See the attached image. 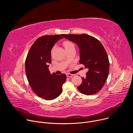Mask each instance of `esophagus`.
Wrapping results in <instances>:
<instances>
[{"label":"esophagus","mask_w":133,"mask_h":133,"mask_svg":"<svg viewBox=\"0 0 133 133\" xmlns=\"http://www.w3.org/2000/svg\"><path fill=\"white\" fill-rule=\"evenodd\" d=\"M66 76H67V77H72L74 76L75 75H74V74H71L67 73V74H66Z\"/></svg>","instance_id":"esophagus-1"}]
</instances>
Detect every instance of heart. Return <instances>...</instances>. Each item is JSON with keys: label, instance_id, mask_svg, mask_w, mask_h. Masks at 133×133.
Instances as JSON below:
<instances>
[{"label": "heart", "instance_id": "b5f03b06", "mask_svg": "<svg viewBox=\"0 0 133 133\" xmlns=\"http://www.w3.org/2000/svg\"><path fill=\"white\" fill-rule=\"evenodd\" d=\"M63 45L65 47V48L66 50L68 49V48H70V47H71L74 46V44L71 42H69V41H65V42H64L63 43Z\"/></svg>", "mask_w": 133, "mask_h": 133}]
</instances>
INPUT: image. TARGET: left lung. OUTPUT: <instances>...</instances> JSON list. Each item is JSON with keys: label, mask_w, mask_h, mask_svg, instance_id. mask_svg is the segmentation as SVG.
Here are the masks:
<instances>
[{"label": "left lung", "mask_w": 133, "mask_h": 133, "mask_svg": "<svg viewBox=\"0 0 133 133\" xmlns=\"http://www.w3.org/2000/svg\"><path fill=\"white\" fill-rule=\"evenodd\" d=\"M64 38L76 44L79 48V64L88 68L86 77L78 90L86 95L99 91L107 80L109 70L107 54L102 43L95 38L86 34L63 35Z\"/></svg>", "instance_id": "1"}]
</instances>
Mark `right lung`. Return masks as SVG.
Wrapping results in <instances>:
<instances>
[{"label": "right lung", "mask_w": 133, "mask_h": 133, "mask_svg": "<svg viewBox=\"0 0 133 133\" xmlns=\"http://www.w3.org/2000/svg\"><path fill=\"white\" fill-rule=\"evenodd\" d=\"M63 35H46L37 39L30 48L25 61V71L28 83L38 96L46 100L58 97L66 81L65 74H51V50Z\"/></svg>", "instance_id": "obj_1"}]
</instances>
